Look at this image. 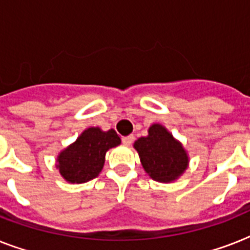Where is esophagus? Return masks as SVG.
I'll return each mask as SVG.
<instances>
[{
  "label": "esophagus",
  "mask_w": 250,
  "mask_h": 250,
  "mask_svg": "<svg viewBox=\"0 0 250 250\" xmlns=\"http://www.w3.org/2000/svg\"><path fill=\"white\" fill-rule=\"evenodd\" d=\"M132 141H133L132 135H128V136L122 137V143H123L125 145H127V146H129V145L132 144Z\"/></svg>",
  "instance_id": "esophagus-1"
}]
</instances>
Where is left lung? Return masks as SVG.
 Returning a JSON list of instances; mask_svg holds the SVG:
<instances>
[{
    "mask_svg": "<svg viewBox=\"0 0 250 250\" xmlns=\"http://www.w3.org/2000/svg\"><path fill=\"white\" fill-rule=\"evenodd\" d=\"M133 148L139 153L145 172L156 182L178 180L189 165L186 148L160 123L150 125L148 136L137 139L133 143Z\"/></svg>",
    "mask_w": 250,
    "mask_h": 250,
    "instance_id": "8db88e82",
    "label": "left lung"
}]
</instances>
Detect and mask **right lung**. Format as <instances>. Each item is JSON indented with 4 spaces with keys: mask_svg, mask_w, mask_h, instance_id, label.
Segmentation results:
<instances>
[{
    "mask_svg": "<svg viewBox=\"0 0 250 250\" xmlns=\"http://www.w3.org/2000/svg\"><path fill=\"white\" fill-rule=\"evenodd\" d=\"M121 144L114 129L102 131L89 127L57 156L56 167L61 176L71 184H82L98 176L105 165L106 152Z\"/></svg>",
    "mask_w": 250,
    "mask_h": 250,
    "instance_id": "add662e5",
    "label": "right lung"
}]
</instances>
